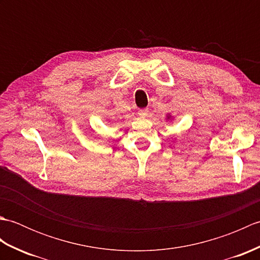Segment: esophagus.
Masks as SVG:
<instances>
[{
    "instance_id": "1",
    "label": "esophagus",
    "mask_w": 260,
    "mask_h": 260,
    "mask_svg": "<svg viewBox=\"0 0 260 260\" xmlns=\"http://www.w3.org/2000/svg\"><path fill=\"white\" fill-rule=\"evenodd\" d=\"M139 115L141 116V117H147V116H148V109L147 108L140 109L139 110Z\"/></svg>"
}]
</instances>
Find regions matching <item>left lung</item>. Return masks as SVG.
<instances>
[{"label":"left lung","mask_w":260,"mask_h":260,"mask_svg":"<svg viewBox=\"0 0 260 260\" xmlns=\"http://www.w3.org/2000/svg\"><path fill=\"white\" fill-rule=\"evenodd\" d=\"M167 119H168V120H171V119H172V116H171V115L169 114V115L167 116Z\"/></svg>","instance_id":"left-lung-1"}]
</instances>
